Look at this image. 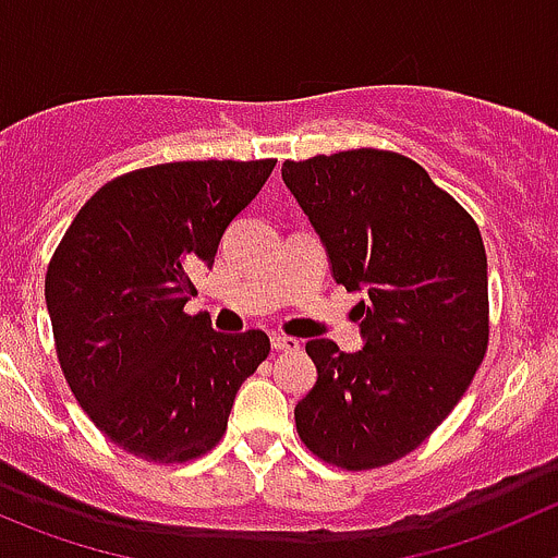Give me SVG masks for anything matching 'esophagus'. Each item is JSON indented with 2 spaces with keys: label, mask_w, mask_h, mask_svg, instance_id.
<instances>
[{
  "label": "esophagus",
  "mask_w": 558,
  "mask_h": 558,
  "mask_svg": "<svg viewBox=\"0 0 558 558\" xmlns=\"http://www.w3.org/2000/svg\"><path fill=\"white\" fill-rule=\"evenodd\" d=\"M270 348L284 350V353H293V350H299V339L284 337V333H274V337H270Z\"/></svg>",
  "instance_id": "esophagus-1"
}]
</instances>
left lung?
Instances as JSON below:
<instances>
[{
    "mask_svg": "<svg viewBox=\"0 0 558 558\" xmlns=\"http://www.w3.org/2000/svg\"><path fill=\"white\" fill-rule=\"evenodd\" d=\"M282 180L310 216L355 312L364 348L312 339L317 384L295 405L312 454L348 471L405 458L474 380L490 337L487 257L469 210L411 158L359 150L284 161Z\"/></svg>",
    "mask_w": 558,
    "mask_h": 558,
    "instance_id": "8db88e82",
    "label": "left lung"
}]
</instances>
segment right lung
I'll list each match as a JSON object with an SVG mask.
<instances>
[{"label": "right lung", "instance_id": "right-lung-1", "mask_svg": "<svg viewBox=\"0 0 558 558\" xmlns=\"http://www.w3.org/2000/svg\"><path fill=\"white\" fill-rule=\"evenodd\" d=\"M274 158L134 169L89 196L46 270L57 359L95 427L147 463H185L221 441L265 331L221 333L185 315L230 221Z\"/></svg>", "mask_w": 558, "mask_h": 558}]
</instances>
